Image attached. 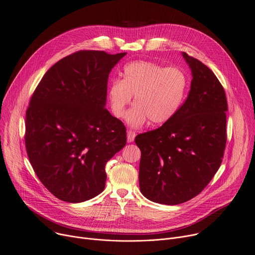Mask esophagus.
Wrapping results in <instances>:
<instances>
[{
  "mask_svg": "<svg viewBox=\"0 0 255 255\" xmlns=\"http://www.w3.org/2000/svg\"><path fill=\"white\" fill-rule=\"evenodd\" d=\"M135 136H136L135 132L132 131V130H129V131L127 132V141H128V142H133L134 139H135Z\"/></svg>",
  "mask_w": 255,
  "mask_h": 255,
  "instance_id": "esophagus-1",
  "label": "esophagus"
}]
</instances>
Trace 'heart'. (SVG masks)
<instances>
[{
	"label": "heart",
	"instance_id": "heart-1",
	"mask_svg": "<svg viewBox=\"0 0 255 255\" xmlns=\"http://www.w3.org/2000/svg\"><path fill=\"white\" fill-rule=\"evenodd\" d=\"M123 79L111 82L108 98L113 115L122 118L134 97L126 120L132 127L147 122L163 125L180 110L188 86L187 75L180 68L165 67L149 61H135L123 69Z\"/></svg>",
	"mask_w": 255,
	"mask_h": 255
}]
</instances>
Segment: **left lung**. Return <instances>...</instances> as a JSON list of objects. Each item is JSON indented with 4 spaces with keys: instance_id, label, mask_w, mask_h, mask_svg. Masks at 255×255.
<instances>
[{
    "instance_id": "1",
    "label": "left lung",
    "mask_w": 255,
    "mask_h": 255,
    "mask_svg": "<svg viewBox=\"0 0 255 255\" xmlns=\"http://www.w3.org/2000/svg\"><path fill=\"white\" fill-rule=\"evenodd\" d=\"M182 55L192 73L186 101L172 120L135 137L141 151L140 191L168 205L188 201L206 187L222 164L227 142L224 87L207 66Z\"/></svg>"
}]
</instances>
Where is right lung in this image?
Masks as SVG:
<instances>
[{"label":"right lung","instance_id":"right-lung-1","mask_svg":"<svg viewBox=\"0 0 255 255\" xmlns=\"http://www.w3.org/2000/svg\"><path fill=\"white\" fill-rule=\"evenodd\" d=\"M125 55H69L49 69L31 97L27 155L44 187L63 201L82 202L103 192L107 161L126 144V127L105 108L109 74Z\"/></svg>","mask_w":255,"mask_h":255}]
</instances>
